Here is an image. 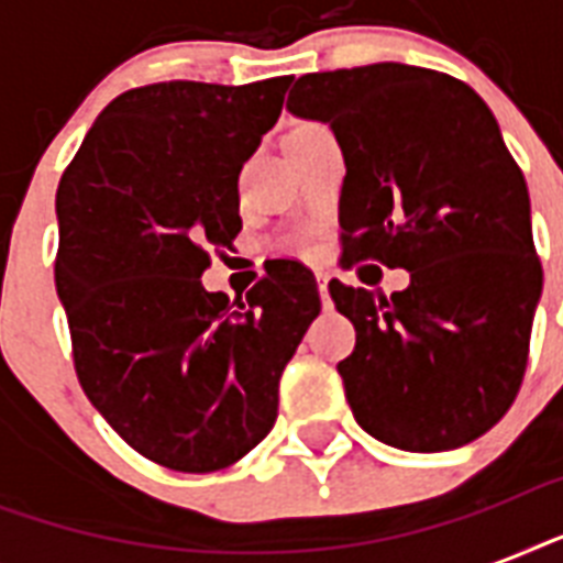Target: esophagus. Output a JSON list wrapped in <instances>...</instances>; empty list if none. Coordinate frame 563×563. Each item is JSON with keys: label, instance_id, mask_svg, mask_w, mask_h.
<instances>
[{"label": "esophagus", "instance_id": "esophagus-1", "mask_svg": "<svg viewBox=\"0 0 563 563\" xmlns=\"http://www.w3.org/2000/svg\"><path fill=\"white\" fill-rule=\"evenodd\" d=\"M316 277H318V295H321V300H324V307H330V303H333V300H330V277H333V274L324 272V268H318Z\"/></svg>", "mask_w": 563, "mask_h": 563}]
</instances>
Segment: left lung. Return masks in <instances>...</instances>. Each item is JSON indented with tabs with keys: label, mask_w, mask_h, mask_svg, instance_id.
Listing matches in <instances>:
<instances>
[{
	"label": "left lung",
	"mask_w": 563,
	"mask_h": 563,
	"mask_svg": "<svg viewBox=\"0 0 563 563\" xmlns=\"http://www.w3.org/2000/svg\"><path fill=\"white\" fill-rule=\"evenodd\" d=\"M286 108L342 145L347 265L411 277L391 298L330 283L356 330L339 362L356 423L409 453L485 435L520 391L543 286L529 189L494 113L453 75L406 64L303 75Z\"/></svg>",
	"instance_id": "obj_1"
}]
</instances>
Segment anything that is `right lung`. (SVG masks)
<instances>
[{"label":"right lung","mask_w":563,"mask_h":563,"mask_svg":"<svg viewBox=\"0 0 563 563\" xmlns=\"http://www.w3.org/2000/svg\"><path fill=\"white\" fill-rule=\"evenodd\" d=\"M291 78L161 81L101 110L57 184L55 286L78 383L152 462L212 473L274 427L286 362L321 312L307 265L280 260L245 300L207 291L233 247L239 172Z\"/></svg>","instance_id":"add662e5"}]
</instances>
